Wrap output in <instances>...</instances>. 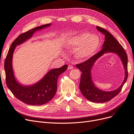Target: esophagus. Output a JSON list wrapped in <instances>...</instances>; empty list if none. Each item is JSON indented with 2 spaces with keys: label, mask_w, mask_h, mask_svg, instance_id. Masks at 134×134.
I'll use <instances>...</instances> for the list:
<instances>
[{
  "label": "esophagus",
  "mask_w": 134,
  "mask_h": 134,
  "mask_svg": "<svg viewBox=\"0 0 134 134\" xmlns=\"http://www.w3.org/2000/svg\"><path fill=\"white\" fill-rule=\"evenodd\" d=\"M73 66H72V65H69L68 66V69H69V70H71V69H73Z\"/></svg>",
  "instance_id": "34e87169"
}]
</instances>
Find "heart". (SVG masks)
<instances>
[{
    "label": "heart",
    "mask_w": 134,
    "mask_h": 134,
    "mask_svg": "<svg viewBox=\"0 0 134 134\" xmlns=\"http://www.w3.org/2000/svg\"><path fill=\"white\" fill-rule=\"evenodd\" d=\"M100 43V39L96 35H89L84 33L78 37L73 39L71 41L72 46H77L76 49V56L80 59L89 58L98 49Z\"/></svg>",
    "instance_id": "obj_1"
}]
</instances>
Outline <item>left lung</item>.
I'll list each match as a JSON object with an SVG mask.
<instances>
[{"label":"left lung","instance_id":"left-lung-1","mask_svg":"<svg viewBox=\"0 0 134 134\" xmlns=\"http://www.w3.org/2000/svg\"><path fill=\"white\" fill-rule=\"evenodd\" d=\"M96 28L105 35L103 49L85 62L76 64V66L82 72L79 87L83 96L91 102L105 103L116 96L121 91L123 85L127 80V56L123 47L111 33L100 26H96ZM107 52H114L118 54L122 60L126 70V76L122 84L116 90L111 92H104L97 88L92 81L91 76V70L96 60Z\"/></svg>","mask_w":134,"mask_h":134}]
</instances>
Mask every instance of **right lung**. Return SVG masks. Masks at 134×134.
<instances>
[{"label":"right lung","instance_id":"obj_1","mask_svg":"<svg viewBox=\"0 0 134 134\" xmlns=\"http://www.w3.org/2000/svg\"><path fill=\"white\" fill-rule=\"evenodd\" d=\"M51 25L47 24L36 27L18 36L12 43L4 63L6 84L15 97L27 105H43L51 100L56 94L57 81L59 76L65 71L67 65L50 70L42 79L31 86H24L19 84L15 79L12 67V58L16 46L30 38L35 31Z\"/></svg>","mask_w":134,"mask_h":134}]
</instances>
